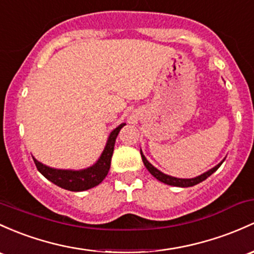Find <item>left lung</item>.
<instances>
[{
	"mask_svg": "<svg viewBox=\"0 0 254 254\" xmlns=\"http://www.w3.org/2000/svg\"><path fill=\"white\" fill-rule=\"evenodd\" d=\"M140 155H141V160H143L144 165H145L146 170H148L150 173L152 174V176L155 177V178L157 179V181L165 183V184L167 185H172V187H179V188H189V187H193V185L198 184V183L203 182L204 179L208 178L211 174H213L215 171L218 170V168L220 167V165H222L223 162H224V160L220 161L219 163H218L217 166H214L213 168H211V170H208L207 172H204V173L201 174V176H197L195 177V178H190V179H184V178H176V177H172V176H168V174H165L162 173V172L157 170L156 167H154V166L151 165V163L149 162L148 160H146V157L143 155V151L140 150Z\"/></svg>",
	"mask_w": 254,
	"mask_h": 254,
	"instance_id": "left-lung-1",
	"label": "left lung"
}]
</instances>
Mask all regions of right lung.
Listing matches in <instances>:
<instances>
[{
    "mask_svg": "<svg viewBox=\"0 0 254 254\" xmlns=\"http://www.w3.org/2000/svg\"><path fill=\"white\" fill-rule=\"evenodd\" d=\"M125 125L126 124H121L110 133L99 159L93 166L84 168V170H58V168H52L50 166L43 165L34 156L32 159H34L35 165L40 173L53 184L58 185L65 190H70V191H84V190L97 187L104 181L106 174L110 170L111 157H113L117 134Z\"/></svg>",
    "mask_w": 254,
    "mask_h": 254,
    "instance_id": "obj_1",
    "label": "right lung"
}]
</instances>
